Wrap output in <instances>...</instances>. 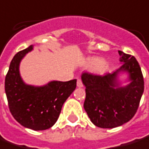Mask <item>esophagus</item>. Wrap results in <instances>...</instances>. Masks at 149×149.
Masks as SVG:
<instances>
[{"instance_id":"1","label":"esophagus","mask_w":149,"mask_h":149,"mask_svg":"<svg viewBox=\"0 0 149 149\" xmlns=\"http://www.w3.org/2000/svg\"><path fill=\"white\" fill-rule=\"evenodd\" d=\"M77 86L78 87H82V86H83V83H82L81 80L77 79Z\"/></svg>"}]
</instances>
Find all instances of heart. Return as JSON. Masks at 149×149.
<instances>
[{"label":"heart","mask_w":149,"mask_h":149,"mask_svg":"<svg viewBox=\"0 0 149 149\" xmlns=\"http://www.w3.org/2000/svg\"><path fill=\"white\" fill-rule=\"evenodd\" d=\"M88 64L93 65V70L95 72H102L106 67V63L103 59H91Z\"/></svg>","instance_id":"heart-1"}]
</instances>
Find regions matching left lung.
Returning a JSON list of instances; mask_svg holds the SVG:
<instances>
[{"label": "left lung", "mask_w": 149, "mask_h": 149, "mask_svg": "<svg viewBox=\"0 0 149 149\" xmlns=\"http://www.w3.org/2000/svg\"><path fill=\"white\" fill-rule=\"evenodd\" d=\"M122 66L105 75L90 72L81 74L86 86L84 109L91 121L97 127L112 129L130 121L139 108L144 90L141 68L130 54L119 51ZM121 70L130 73L131 82L125 88L117 87L116 77Z\"/></svg>", "instance_id": "8db88e82"}]
</instances>
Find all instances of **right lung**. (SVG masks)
I'll return each instance as SVG.
<instances>
[{
    "label": "right lung",
    "mask_w": 149,
    "mask_h": 149,
    "mask_svg": "<svg viewBox=\"0 0 149 149\" xmlns=\"http://www.w3.org/2000/svg\"><path fill=\"white\" fill-rule=\"evenodd\" d=\"M32 49L30 45L15 55L6 76L5 91L15 120L25 128L44 130L58 120L63 103L76 89L77 80L54 81L39 87L24 84L19 66L24 56Z\"/></svg>",
    "instance_id": "add662e5"
}]
</instances>
